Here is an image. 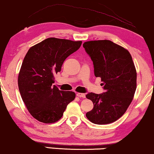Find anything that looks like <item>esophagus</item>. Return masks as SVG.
<instances>
[{
    "label": "esophagus",
    "mask_w": 154,
    "mask_h": 154,
    "mask_svg": "<svg viewBox=\"0 0 154 154\" xmlns=\"http://www.w3.org/2000/svg\"><path fill=\"white\" fill-rule=\"evenodd\" d=\"M76 95L79 97H83V98H85V94L84 93H77Z\"/></svg>",
    "instance_id": "obj_1"
}]
</instances>
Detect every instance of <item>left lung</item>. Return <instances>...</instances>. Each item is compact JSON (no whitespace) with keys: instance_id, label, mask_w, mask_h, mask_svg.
Instances as JSON below:
<instances>
[{"instance_id":"left-lung-1","label":"left lung","mask_w":154,"mask_h":154,"mask_svg":"<svg viewBox=\"0 0 154 154\" xmlns=\"http://www.w3.org/2000/svg\"><path fill=\"white\" fill-rule=\"evenodd\" d=\"M83 46L104 90L102 94H86L94 105L86 116L94 124L111 123L125 113L135 92L137 73L132 57L125 48L108 40L88 41Z\"/></svg>"}]
</instances>
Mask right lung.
Wrapping results in <instances>:
<instances>
[{
    "label": "right lung",
    "mask_w": 154,
    "mask_h": 154,
    "mask_svg": "<svg viewBox=\"0 0 154 154\" xmlns=\"http://www.w3.org/2000/svg\"><path fill=\"white\" fill-rule=\"evenodd\" d=\"M81 44L82 41L49 38L27 52L19 73L18 86L27 109L38 121L55 123L75 99L74 92L60 90L52 83L64 60Z\"/></svg>",
    "instance_id": "1"
}]
</instances>
